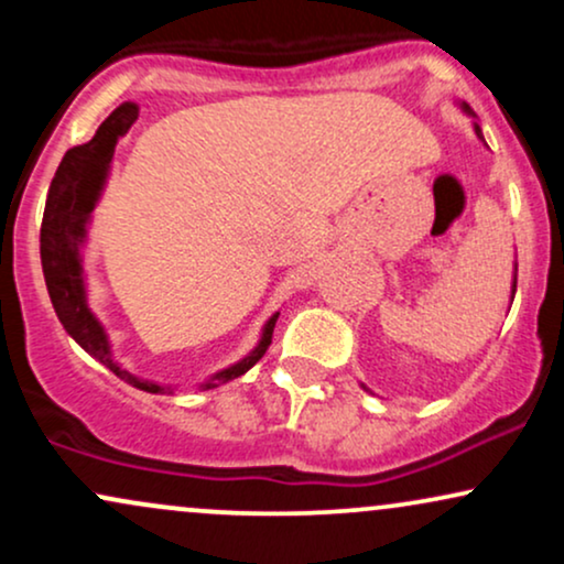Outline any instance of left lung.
Segmentation results:
<instances>
[{"label":"left lung","mask_w":564,"mask_h":564,"mask_svg":"<svg viewBox=\"0 0 564 564\" xmlns=\"http://www.w3.org/2000/svg\"><path fill=\"white\" fill-rule=\"evenodd\" d=\"M458 108H462V113H467L469 119H471V129H475V134H477V140L482 142V145H488V142H485V138H482V129H480V121H477V116H475V111H471V108L467 106V102H462L458 100L456 102ZM514 291H517V262H514V275H511V300H514ZM360 387H364V390L368 392V387L364 384V381H360Z\"/></svg>","instance_id":"obj_1"}]
</instances>
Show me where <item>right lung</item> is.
<instances>
[{"label":"right lung","mask_w":564,"mask_h":564,"mask_svg":"<svg viewBox=\"0 0 564 564\" xmlns=\"http://www.w3.org/2000/svg\"><path fill=\"white\" fill-rule=\"evenodd\" d=\"M138 111V102H121L97 127L93 140L66 151L53 177V185H50L47 204H44L42 232H39V243L42 246L39 249H42V270L50 300H53L57 321L63 323L70 339L84 352L93 355L97 364H102L121 381H127V384L151 394H174L177 384L140 379L138 373H132L113 358V347L111 339H108L106 326L89 307L87 273H84V246H87L93 212L100 204L102 191H106L108 177H111V164L119 138H124L129 127L134 124ZM278 315L281 313H273L264 321L260 341H257L249 355H243L241 360H236L228 368H219L217 373H209L204 381H196V390H215V387H223L232 379L243 377L262 358L264 349L270 347Z\"/></svg>","instance_id":"1"}]
</instances>
